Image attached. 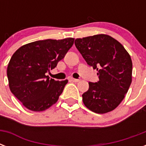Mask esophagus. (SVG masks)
Returning a JSON list of instances; mask_svg holds the SVG:
<instances>
[{
  "label": "esophagus",
  "mask_w": 146,
  "mask_h": 146,
  "mask_svg": "<svg viewBox=\"0 0 146 146\" xmlns=\"http://www.w3.org/2000/svg\"><path fill=\"white\" fill-rule=\"evenodd\" d=\"M70 81H72V82H79V81H80V80H78V79H74V78H70Z\"/></svg>",
  "instance_id": "esophagus-1"
}]
</instances>
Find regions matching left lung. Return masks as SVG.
I'll return each instance as SVG.
<instances>
[{"label":"left lung","mask_w":146,"mask_h":146,"mask_svg":"<svg viewBox=\"0 0 146 146\" xmlns=\"http://www.w3.org/2000/svg\"><path fill=\"white\" fill-rule=\"evenodd\" d=\"M75 45L99 78L97 82H89V90L82 94L85 106L97 113L113 111L131 84V57L120 42L104 34L76 38Z\"/></svg>","instance_id":"8db88e82"}]
</instances>
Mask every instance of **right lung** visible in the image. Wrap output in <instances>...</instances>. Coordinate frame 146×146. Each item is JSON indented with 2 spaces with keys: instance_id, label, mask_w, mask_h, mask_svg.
<instances>
[{
  "instance_id": "right-lung-1",
  "label": "right lung",
  "mask_w": 146,
  "mask_h": 146,
  "mask_svg": "<svg viewBox=\"0 0 146 146\" xmlns=\"http://www.w3.org/2000/svg\"><path fill=\"white\" fill-rule=\"evenodd\" d=\"M74 38L40 40L20 47L13 54L7 66L11 92L33 111H43L55 104L68 80L56 81L45 73L73 46Z\"/></svg>"
}]
</instances>
